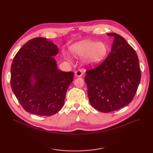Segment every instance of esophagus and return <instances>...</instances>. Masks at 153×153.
Returning a JSON list of instances; mask_svg holds the SVG:
<instances>
[{
    "mask_svg": "<svg viewBox=\"0 0 153 153\" xmlns=\"http://www.w3.org/2000/svg\"><path fill=\"white\" fill-rule=\"evenodd\" d=\"M75 75L77 77H81L82 76V71L81 70L79 69L75 72Z\"/></svg>",
    "mask_w": 153,
    "mask_h": 153,
    "instance_id": "34e87169",
    "label": "esophagus"
}]
</instances>
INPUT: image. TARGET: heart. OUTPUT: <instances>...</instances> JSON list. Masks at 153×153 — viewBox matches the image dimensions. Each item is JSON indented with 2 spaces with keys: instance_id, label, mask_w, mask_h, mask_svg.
I'll return each instance as SVG.
<instances>
[{
  "instance_id": "obj_1",
  "label": "heart",
  "mask_w": 153,
  "mask_h": 153,
  "mask_svg": "<svg viewBox=\"0 0 153 153\" xmlns=\"http://www.w3.org/2000/svg\"><path fill=\"white\" fill-rule=\"evenodd\" d=\"M71 51L74 55L85 56L84 62L89 66H95L100 62L108 53V46L103 42H96L91 40L74 44L71 46ZM64 58L69 60V56L64 54Z\"/></svg>"
}]
</instances>
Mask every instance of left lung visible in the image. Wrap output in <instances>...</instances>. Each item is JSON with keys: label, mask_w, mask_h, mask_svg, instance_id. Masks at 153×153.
<instances>
[{"label": "left lung", "mask_w": 153, "mask_h": 153, "mask_svg": "<svg viewBox=\"0 0 153 153\" xmlns=\"http://www.w3.org/2000/svg\"><path fill=\"white\" fill-rule=\"evenodd\" d=\"M114 37L111 50L100 65L85 71L84 80L91 105L98 111L108 113L129 104L137 91L141 69L134 50L122 36Z\"/></svg>", "instance_id": "obj_1"}]
</instances>
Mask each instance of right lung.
Segmentation results:
<instances>
[{"mask_svg":"<svg viewBox=\"0 0 153 153\" xmlns=\"http://www.w3.org/2000/svg\"><path fill=\"white\" fill-rule=\"evenodd\" d=\"M58 53L57 46L38 37L27 42L13 58L12 89L22 107L31 114L51 116L64 105L74 72L58 69L53 58Z\"/></svg>","mask_w":153,"mask_h":153,"instance_id":"right-lung-1","label":"right lung"}]
</instances>
